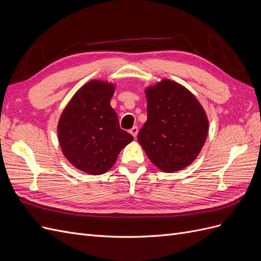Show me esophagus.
Here are the masks:
<instances>
[{
  "mask_svg": "<svg viewBox=\"0 0 261 261\" xmlns=\"http://www.w3.org/2000/svg\"><path fill=\"white\" fill-rule=\"evenodd\" d=\"M129 133L132 134V135L134 136V137H137V134H138V127L137 126H134V127H132L130 129H129Z\"/></svg>",
  "mask_w": 261,
  "mask_h": 261,
  "instance_id": "1",
  "label": "esophagus"
}]
</instances>
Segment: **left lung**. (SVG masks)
Instances as JSON below:
<instances>
[{"instance_id":"obj_1","label":"left lung","mask_w":261,"mask_h":261,"mask_svg":"<svg viewBox=\"0 0 261 261\" xmlns=\"http://www.w3.org/2000/svg\"><path fill=\"white\" fill-rule=\"evenodd\" d=\"M148 117L138 143L163 172L194 162L208 135V118L199 101L181 85L163 80L146 89Z\"/></svg>"}]
</instances>
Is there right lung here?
Segmentation results:
<instances>
[{"instance_id":"1","label":"right lung","mask_w":261,"mask_h":261,"mask_svg":"<svg viewBox=\"0 0 261 261\" xmlns=\"http://www.w3.org/2000/svg\"><path fill=\"white\" fill-rule=\"evenodd\" d=\"M114 89V85L106 82L87 83L74 94L59 121L63 153L76 169L91 175L111 169L121 150L134 139L120 127L110 106Z\"/></svg>"}]
</instances>
